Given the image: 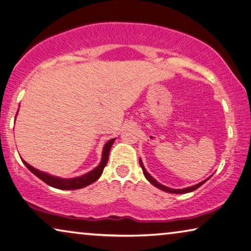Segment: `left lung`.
Returning a JSON list of instances; mask_svg holds the SVG:
<instances>
[{
  "instance_id": "left-lung-1",
  "label": "left lung",
  "mask_w": 251,
  "mask_h": 251,
  "mask_svg": "<svg viewBox=\"0 0 251 251\" xmlns=\"http://www.w3.org/2000/svg\"><path fill=\"white\" fill-rule=\"evenodd\" d=\"M140 164H141V168H142V169H143V174H144V176H145V178H147L148 180H149L150 182H151V184H152L153 186L158 187L159 189L164 190V192H167V193H173V194H186V193L194 192V190H196V189L198 188V187H201V185L204 184V182H206V180H208V178H207V179H205L204 181L200 182V184H197V185H194V186H192V187H188V188H182V189H173V188H169V187H167V186H163V185L160 184V182L156 181L155 179L153 178L152 176L150 175L147 170H145V168H144V166H143V163H142V160H141V159H140Z\"/></svg>"
}]
</instances>
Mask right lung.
<instances>
[{
	"instance_id": "right-lung-1",
	"label": "right lung",
	"mask_w": 251,
	"mask_h": 251,
	"mask_svg": "<svg viewBox=\"0 0 251 251\" xmlns=\"http://www.w3.org/2000/svg\"><path fill=\"white\" fill-rule=\"evenodd\" d=\"M114 142H115V138L108 141L107 143L104 144L101 161H100V163L95 168V169L91 170L88 174L81 176V177L71 178V179L58 178V177H55V176L45 174V173H43V171L36 169V168L31 167L29 163L25 162V160H22V162L25 163V166L27 167L33 175H36L37 177H38L39 179H42L44 182H46L47 185L54 187V188H58V189H63V190L80 189V188H83V187H85V186L93 184V182L97 181L100 178V176H101L102 171H103V168L106 167V164L108 162V156H109L111 145H113Z\"/></svg>"
}]
</instances>
